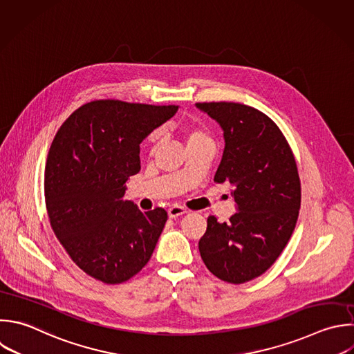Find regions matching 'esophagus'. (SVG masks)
I'll return each mask as SVG.
<instances>
[{
    "mask_svg": "<svg viewBox=\"0 0 354 354\" xmlns=\"http://www.w3.org/2000/svg\"><path fill=\"white\" fill-rule=\"evenodd\" d=\"M185 213H187V209H184L183 206H177V205L171 206V207L167 210V214H169L170 218H176V217H178V216L185 214Z\"/></svg>",
    "mask_w": 354,
    "mask_h": 354,
    "instance_id": "1",
    "label": "esophagus"
}]
</instances>
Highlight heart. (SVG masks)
I'll use <instances>...</instances> for the list:
<instances>
[{"instance_id": "heart-1", "label": "heart", "mask_w": 354, "mask_h": 354, "mask_svg": "<svg viewBox=\"0 0 354 354\" xmlns=\"http://www.w3.org/2000/svg\"><path fill=\"white\" fill-rule=\"evenodd\" d=\"M156 140H158V131H153L149 136V141L155 142ZM185 140H187V144H191L195 141H205V140H210V138H209L207 133L201 127H187Z\"/></svg>"}]
</instances>
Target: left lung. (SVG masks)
Masks as SVG:
<instances>
[{"label":"left lung","instance_id":"left-lung-1","mask_svg":"<svg viewBox=\"0 0 354 354\" xmlns=\"http://www.w3.org/2000/svg\"><path fill=\"white\" fill-rule=\"evenodd\" d=\"M218 123L224 137L214 181L228 184L236 213L214 216L199 241L203 263L230 283L267 271L286 246L300 209L293 153L277 124L260 111L235 102L195 104Z\"/></svg>","mask_w":354,"mask_h":354}]
</instances>
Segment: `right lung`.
Masks as SVG:
<instances>
[{
  "label": "right lung",
  "instance_id": "right-lung-1",
  "mask_svg": "<svg viewBox=\"0 0 354 354\" xmlns=\"http://www.w3.org/2000/svg\"><path fill=\"white\" fill-rule=\"evenodd\" d=\"M178 106L94 101L61 126L48 152L44 192L51 227L72 260L105 283L130 279L149 261L167 220L124 201L141 170L140 144Z\"/></svg>",
  "mask_w": 354,
  "mask_h": 354
}]
</instances>
